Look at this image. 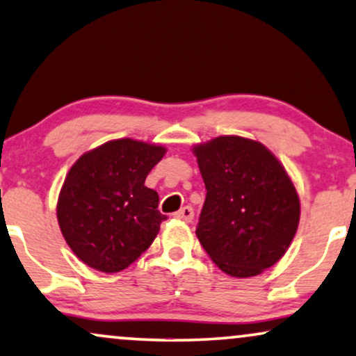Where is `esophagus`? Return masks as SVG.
Here are the masks:
<instances>
[{
	"label": "esophagus",
	"instance_id": "1",
	"mask_svg": "<svg viewBox=\"0 0 356 356\" xmlns=\"http://www.w3.org/2000/svg\"><path fill=\"white\" fill-rule=\"evenodd\" d=\"M175 218L181 219V221L191 222L193 218H195V211H193L191 206H185V208H181V209H179V211L175 213Z\"/></svg>",
	"mask_w": 356,
	"mask_h": 356
}]
</instances>
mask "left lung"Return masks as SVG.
I'll return each instance as SVG.
<instances>
[{
  "label": "left lung",
  "mask_w": 356,
  "mask_h": 356,
  "mask_svg": "<svg viewBox=\"0 0 356 356\" xmlns=\"http://www.w3.org/2000/svg\"><path fill=\"white\" fill-rule=\"evenodd\" d=\"M206 186L196 227L201 245L232 277H252L284 256L300 201L280 161L262 143L225 135L193 147Z\"/></svg>",
  "instance_id": "1"
}]
</instances>
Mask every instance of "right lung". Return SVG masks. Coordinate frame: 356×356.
I'll use <instances>...</instances> for the list:
<instances>
[{"label": "right lung", "instance_id": "add662e5", "mask_svg": "<svg viewBox=\"0 0 356 356\" xmlns=\"http://www.w3.org/2000/svg\"><path fill=\"white\" fill-rule=\"evenodd\" d=\"M166 148L131 138L112 140L82 155L57 200L65 243L84 264L120 272L150 248L166 216L145 178Z\"/></svg>", "mask_w": 356, "mask_h": 356}]
</instances>
